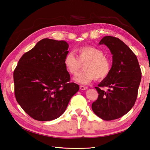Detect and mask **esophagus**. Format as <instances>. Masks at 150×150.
<instances>
[{
  "label": "esophagus",
  "mask_w": 150,
  "mask_h": 150,
  "mask_svg": "<svg viewBox=\"0 0 150 150\" xmlns=\"http://www.w3.org/2000/svg\"><path fill=\"white\" fill-rule=\"evenodd\" d=\"M79 88H80V89H81V90H86L88 89V87H86V86H80Z\"/></svg>",
  "instance_id": "1"
}]
</instances>
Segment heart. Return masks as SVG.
Wrapping results in <instances>:
<instances>
[{
    "label": "heart",
    "instance_id": "b5f03b06",
    "mask_svg": "<svg viewBox=\"0 0 150 150\" xmlns=\"http://www.w3.org/2000/svg\"><path fill=\"white\" fill-rule=\"evenodd\" d=\"M76 57L72 53L66 54L64 65L66 71L71 75H75L84 65V71L77 74L74 78L76 82L87 84L96 79L101 80L110 73L111 63L104 56L99 49L91 46L81 47L76 50Z\"/></svg>",
    "mask_w": 150,
    "mask_h": 150
}]
</instances>
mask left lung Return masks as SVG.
I'll use <instances>...</instances> for the list:
<instances>
[{"label": "left lung", "instance_id": "1", "mask_svg": "<svg viewBox=\"0 0 150 150\" xmlns=\"http://www.w3.org/2000/svg\"><path fill=\"white\" fill-rule=\"evenodd\" d=\"M99 44H104L112 55L110 73L95 87L99 94L92 104L94 114L103 120L120 118L132 108L137 98L142 79L137 56L120 39L105 36ZM109 89L106 92L101 87Z\"/></svg>", "mask_w": 150, "mask_h": 150}]
</instances>
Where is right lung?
I'll use <instances>...</instances> for the list:
<instances>
[{"label": "right lung", "instance_id": "obj_1", "mask_svg": "<svg viewBox=\"0 0 150 150\" xmlns=\"http://www.w3.org/2000/svg\"><path fill=\"white\" fill-rule=\"evenodd\" d=\"M68 47L64 40L43 39L23 54L13 71L16 100L35 120L57 119L79 89L69 82L64 65Z\"/></svg>", "mask_w": 150, "mask_h": 150}]
</instances>
